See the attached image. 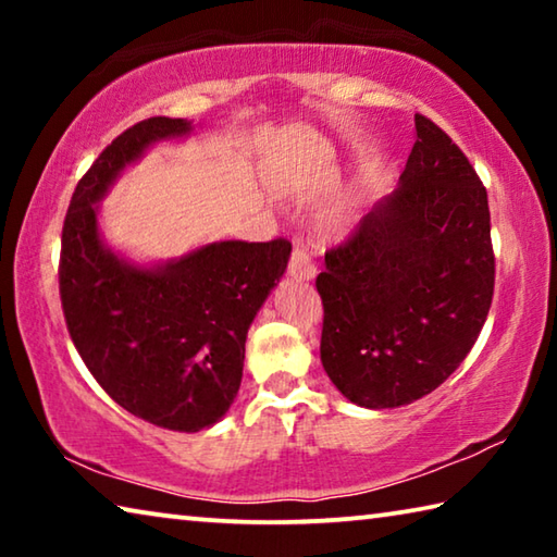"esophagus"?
Masks as SVG:
<instances>
[{"label": "esophagus", "mask_w": 557, "mask_h": 557, "mask_svg": "<svg viewBox=\"0 0 557 557\" xmlns=\"http://www.w3.org/2000/svg\"><path fill=\"white\" fill-rule=\"evenodd\" d=\"M289 275L295 280H314L317 275V265L312 256H309L307 248H301L297 245L295 250H292V258H289Z\"/></svg>", "instance_id": "34e87169"}]
</instances>
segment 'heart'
Wrapping results in <instances>:
<instances>
[{
	"mask_svg": "<svg viewBox=\"0 0 557 557\" xmlns=\"http://www.w3.org/2000/svg\"><path fill=\"white\" fill-rule=\"evenodd\" d=\"M358 201H361V188H354V191L348 194L344 201H338L336 206H332V209H329L322 215V228L329 235L344 233L348 225H351V221H354V213L358 209Z\"/></svg>",
	"mask_w": 557,
	"mask_h": 557,
	"instance_id": "b5f03b06",
	"label": "heart"
}]
</instances>
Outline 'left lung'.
Listing matches in <instances>:
<instances>
[{
  "label": "left lung",
  "mask_w": 557,
  "mask_h": 557,
  "mask_svg": "<svg viewBox=\"0 0 557 557\" xmlns=\"http://www.w3.org/2000/svg\"><path fill=\"white\" fill-rule=\"evenodd\" d=\"M400 186L326 250L322 363L361 408H398L445 383L486 322L496 260L482 178L447 132L414 115Z\"/></svg>",
  "instance_id": "left-lung-1"
}]
</instances>
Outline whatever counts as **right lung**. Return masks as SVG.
<instances>
[{"label": "right lung", "mask_w": 557, "mask_h": 557, "mask_svg": "<svg viewBox=\"0 0 557 557\" xmlns=\"http://www.w3.org/2000/svg\"><path fill=\"white\" fill-rule=\"evenodd\" d=\"M191 122L149 117L102 149L63 221L59 289L69 334L112 400L157 428L199 432L240 388L245 336L287 268L292 243L221 240L157 268L106 248L98 201L127 164Z\"/></svg>", "instance_id": "add662e5"}]
</instances>
